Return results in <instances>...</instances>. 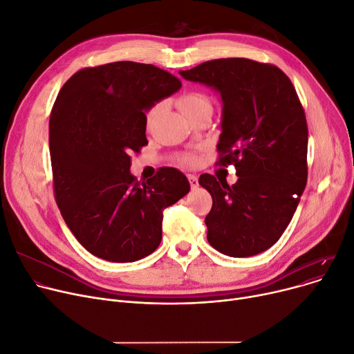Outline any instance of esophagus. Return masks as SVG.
<instances>
[{"instance_id":"obj_1","label":"esophagus","mask_w":354,"mask_h":354,"mask_svg":"<svg viewBox=\"0 0 354 354\" xmlns=\"http://www.w3.org/2000/svg\"><path fill=\"white\" fill-rule=\"evenodd\" d=\"M188 179H189V183H191V188L192 189H196L199 187V182H198V176L196 175H188Z\"/></svg>"}]
</instances>
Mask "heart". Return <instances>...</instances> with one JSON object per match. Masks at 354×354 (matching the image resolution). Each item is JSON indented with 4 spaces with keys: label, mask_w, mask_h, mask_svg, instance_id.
<instances>
[{
    "label": "heart",
    "mask_w": 354,
    "mask_h": 354,
    "mask_svg": "<svg viewBox=\"0 0 354 354\" xmlns=\"http://www.w3.org/2000/svg\"><path fill=\"white\" fill-rule=\"evenodd\" d=\"M178 106L182 110V113L187 116V118L194 115V113H196V111H199V110L212 109L211 99L208 96H205V95H202V93H188V95H183L178 100ZM162 107H163L162 103H156L151 110L147 111V115H146L147 124H151L158 118ZM185 162H187V163H194L195 162V156L194 155L185 156Z\"/></svg>",
    "instance_id": "b5f03b06"
}]
</instances>
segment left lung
<instances>
[{
	"label": "left lung",
	"mask_w": 354,
	"mask_h": 354,
	"mask_svg": "<svg viewBox=\"0 0 354 354\" xmlns=\"http://www.w3.org/2000/svg\"><path fill=\"white\" fill-rule=\"evenodd\" d=\"M180 76L212 88L222 103L219 165H235L238 180L203 174L212 196L208 243L228 257H252L272 247L299 207L307 183L308 130L291 80L275 66L218 59Z\"/></svg>",
	"instance_id": "obj_1"
}]
</instances>
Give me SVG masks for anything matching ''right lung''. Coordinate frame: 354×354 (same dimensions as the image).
Listing matches in <instances>:
<instances>
[{
    "mask_svg": "<svg viewBox=\"0 0 354 354\" xmlns=\"http://www.w3.org/2000/svg\"><path fill=\"white\" fill-rule=\"evenodd\" d=\"M182 87L159 67L116 62L66 82L50 118L54 194L67 227L93 255L133 263L162 239V211L191 189L175 167L139 182L130 153L147 145L146 111Z\"/></svg>",
    "mask_w": 354,
    "mask_h": 354,
    "instance_id": "1",
    "label": "right lung"
}]
</instances>
